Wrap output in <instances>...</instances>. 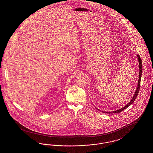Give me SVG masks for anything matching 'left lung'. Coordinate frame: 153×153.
<instances>
[{"instance_id":"8db88e82","label":"left lung","mask_w":153,"mask_h":153,"mask_svg":"<svg viewBox=\"0 0 153 153\" xmlns=\"http://www.w3.org/2000/svg\"><path fill=\"white\" fill-rule=\"evenodd\" d=\"M138 56V59L139 61V80H138V86L137 88V90H136V92L135 93V95L133 96L132 99H131V101L129 102L127 105H126V106H124V107H123L122 108H120V109H118L117 111H113V112H103L104 113H107V114H115V113H120V112L123 111V110L127 108V107H128L131 104L133 103V102L135 101V100L136 99L137 96L138 95L139 91V89H140V79H141V74H142V60H141V58L139 56V55H137Z\"/></svg>"}]
</instances>
